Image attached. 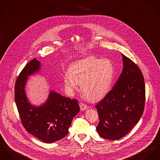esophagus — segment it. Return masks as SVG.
Returning <instances> with one entry per match:
<instances>
[{
  "mask_svg": "<svg viewBox=\"0 0 160 160\" xmlns=\"http://www.w3.org/2000/svg\"><path fill=\"white\" fill-rule=\"evenodd\" d=\"M80 107L81 110H86L88 108V106L87 104H85V103H83V102H80Z\"/></svg>",
  "mask_w": 160,
  "mask_h": 160,
  "instance_id": "1",
  "label": "esophagus"
}]
</instances>
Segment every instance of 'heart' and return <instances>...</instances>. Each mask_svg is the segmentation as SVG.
<instances>
[{
	"mask_svg": "<svg viewBox=\"0 0 160 160\" xmlns=\"http://www.w3.org/2000/svg\"><path fill=\"white\" fill-rule=\"evenodd\" d=\"M68 71L63 77L66 87L73 91L82 83L84 96L89 100L98 101L108 92L115 70L110 60L89 56L72 64Z\"/></svg>",
	"mask_w": 160,
	"mask_h": 160,
	"instance_id": "b5f03b06",
	"label": "heart"
}]
</instances>
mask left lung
Masks as SVG:
<instances>
[{
  "label": "left lung",
  "instance_id": "obj_1",
  "mask_svg": "<svg viewBox=\"0 0 160 160\" xmlns=\"http://www.w3.org/2000/svg\"><path fill=\"white\" fill-rule=\"evenodd\" d=\"M123 56V69L114 87L96 106L99 135L118 140L126 136L142 117L145 102L144 78L140 68Z\"/></svg>",
  "mask_w": 160,
  "mask_h": 160
}]
</instances>
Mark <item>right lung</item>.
<instances>
[{
	"mask_svg": "<svg viewBox=\"0 0 160 160\" xmlns=\"http://www.w3.org/2000/svg\"><path fill=\"white\" fill-rule=\"evenodd\" d=\"M36 58L28 63L19 74L15 85V99L21 122L26 130L45 143H53L69 133L73 117L79 112L77 99H71L50 91L46 103L38 107L29 102L24 91L28 76L38 71Z\"/></svg>",
	"mask_w": 160,
	"mask_h": 160,
	"instance_id": "right-lung-1",
	"label": "right lung"
}]
</instances>
